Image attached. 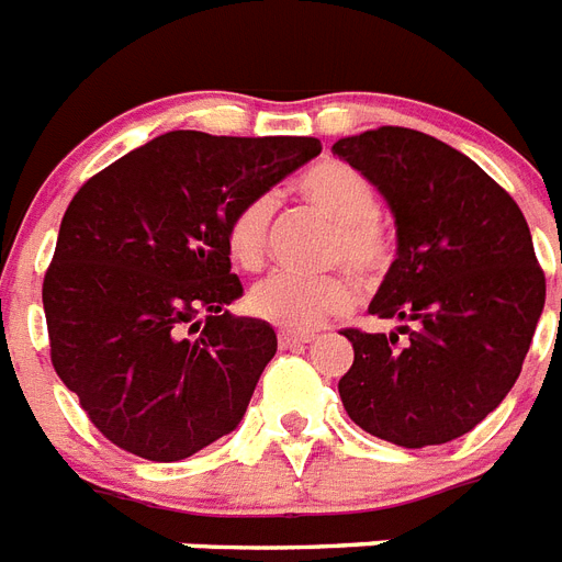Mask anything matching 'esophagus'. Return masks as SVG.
Returning <instances> with one entry per match:
<instances>
[{"mask_svg":"<svg viewBox=\"0 0 562 562\" xmlns=\"http://www.w3.org/2000/svg\"><path fill=\"white\" fill-rule=\"evenodd\" d=\"M316 339V334H293V330H281L278 334V345L281 348H295V345H310Z\"/></svg>","mask_w":562,"mask_h":562,"instance_id":"obj_1","label":"esophagus"}]
</instances>
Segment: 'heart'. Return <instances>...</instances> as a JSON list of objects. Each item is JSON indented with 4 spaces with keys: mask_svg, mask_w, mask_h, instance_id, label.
Listing matches in <instances>:
<instances>
[{
    "mask_svg": "<svg viewBox=\"0 0 562 562\" xmlns=\"http://www.w3.org/2000/svg\"><path fill=\"white\" fill-rule=\"evenodd\" d=\"M295 191L304 203L334 223L327 244L330 263H348L362 278H376L392 260V235L376 214V194L359 170L345 161H322L302 173ZM276 196L260 194L246 200L228 223L226 240L232 258L244 269L260 267L267 252L269 220ZM357 302V281L348 272L293 276L276 272L249 290V313L281 330L304 334L330 316H339Z\"/></svg>",
    "mask_w": 562,
    "mask_h": 562,
    "instance_id": "1",
    "label": "heart"
}]
</instances>
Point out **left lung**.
<instances>
[{"instance_id": "8db88e82", "label": "left lung", "mask_w": 562, "mask_h": 562, "mask_svg": "<svg viewBox=\"0 0 562 562\" xmlns=\"http://www.w3.org/2000/svg\"><path fill=\"white\" fill-rule=\"evenodd\" d=\"M334 156L383 194L397 228V258L368 313L401 325L345 330V412L406 450L456 441L514 389L542 316L528 223L473 159L417 130H366L339 138Z\"/></svg>"}]
</instances>
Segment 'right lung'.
I'll return each instance as SVG.
<instances>
[{"label":"right lung","mask_w":562,"mask_h":562,"mask_svg":"<svg viewBox=\"0 0 562 562\" xmlns=\"http://www.w3.org/2000/svg\"><path fill=\"white\" fill-rule=\"evenodd\" d=\"M318 154L310 136L173 130L75 194L43 281L52 366L115 447L182 461L244 420L278 339L226 310L244 295L228 223Z\"/></svg>","instance_id":"add662e5"}]
</instances>
